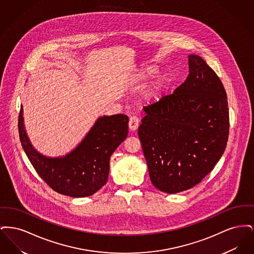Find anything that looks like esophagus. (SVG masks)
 Returning a JSON list of instances; mask_svg holds the SVG:
<instances>
[{
	"label": "esophagus",
	"instance_id": "1",
	"mask_svg": "<svg viewBox=\"0 0 254 254\" xmlns=\"http://www.w3.org/2000/svg\"><path fill=\"white\" fill-rule=\"evenodd\" d=\"M139 127V119L135 116L130 117L129 122H128V127H129V130L130 131H136L137 128Z\"/></svg>",
	"mask_w": 254,
	"mask_h": 254
}]
</instances>
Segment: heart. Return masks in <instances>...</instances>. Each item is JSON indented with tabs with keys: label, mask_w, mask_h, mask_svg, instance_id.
Instances as JSON below:
<instances>
[{
	"label": "heart",
	"mask_w": 254,
	"mask_h": 254,
	"mask_svg": "<svg viewBox=\"0 0 254 254\" xmlns=\"http://www.w3.org/2000/svg\"><path fill=\"white\" fill-rule=\"evenodd\" d=\"M158 71L156 65H149L143 68L138 74H136L131 80V84L134 88H139L142 85H144L147 80H149L152 76H154ZM169 75L166 73L158 74L157 76L145 86L143 90L141 98L146 104H153L158 102L164 94L166 93L167 89L169 88Z\"/></svg>",
	"instance_id": "1"
}]
</instances>
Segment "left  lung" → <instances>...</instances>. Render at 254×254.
Masks as SVG:
<instances>
[{
    "label": "left lung",
    "instance_id": "left-lung-1",
    "mask_svg": "<svg viewBox=\"0 0 254 254\" xmlns=\"http://www.w3.org/2000/svg\"><path fill=\"white\" fill-rule=\"evenodd\" d=\"M190 74L172 94L144 108L139 127L150 181L178 193L199 184L222 157L230 117L225 88L200 56L189 55Z\"/></svg>",
    "mask_w": 254,
    "mask_h": 254
}]
</instances>
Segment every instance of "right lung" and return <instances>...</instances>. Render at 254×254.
Masks as SVG:
<instances>
[{
    "label": "right lung",
    "instance_id": "add662e5",
    "mask_svg": "<svg viewBox=\"0 0 254 254\" xmlns=\"http://www.w3.org/2000/svg\"><path fill=\"white\" fill-rule=\"evenodd\" d=\"M24 109L19 114V135L24 152L39 176L58 193L74 198L97 192L108 181L109 160L128 133V117L101 116L84 139L64 156L49 157L32 145L24 127Z\"/></svg>",
    "mask_w": 254,
    "mask_h": 254
}]
</instances>
